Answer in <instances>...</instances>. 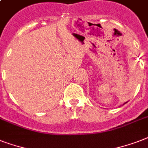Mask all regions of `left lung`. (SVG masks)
<instances>
[{"label": "left lung", "mask_w": 148, "mask_h": 148, "mask_svg": "<svg viewBox=\"0 0 148 148\" xmlns=\"http://www.w3.org/2000/svg\"><path fill=\"white\" fill-rule=\"evenodd\" d=\"M126 103H127V102H126Z\"/></svg>", "instance_id": "1"}]
</instances>
